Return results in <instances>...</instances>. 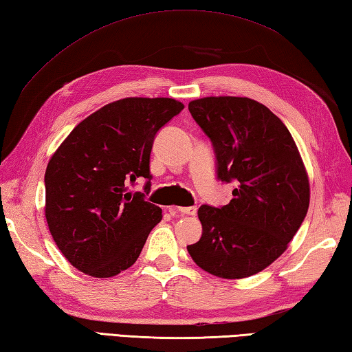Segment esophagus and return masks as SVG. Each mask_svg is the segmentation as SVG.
<instances>
[{"mask_svg": "<svg viewBox=\"0 0 352 352\" xmlns=\"http://www.w3.org/2000/svg\"><path fill=\"white\" fill-rule=\"evenodd\" d=\"M178 214L182 215H195L197 214V206H180V208H174Z\"/></svg>", "mask_w": 352, "mask_h": 352, "instance_id": "obj_1", "label": "esophagus"}]
</instances>
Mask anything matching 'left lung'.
I'll return each instance as SVG.
<instances>
[{
    "label": "left lung",
    "mask_w": 352,
    "mask_h": 352,
    "mask_svg": "<svg viewBox=\"0 0 352 352\" xmlns=\"http://www.w3.org/2000/svg\"><path fill=\"white\" fill-rule=\"evenodd\" d=\"M189 112L214 146L217 178L235 189L225 206H200L203 232L188 252L212 276H254L286 251L308 212L302 157L283 121L255 100L206 97Z\"/></svg>",
    "instance_id": "obj_1"
}]
</instances>
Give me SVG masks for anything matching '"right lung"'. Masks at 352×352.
Segmentation results:
<instances>
[{
    "label": "right lung",
    "mask_w": 352,
    "mask_h": 352,
    "mask_svg": "<svg viewBox=\"0 0 352 352\" xmlns=\"http://www.w3.org/2000/svg\"><path fill=\"white\" fill-rule=\"evenodd\" d=\"M174 98L113 101L76 124L47 164L46 220L63 255L91 277L135 263L162 209L126 186L146 177L155 133L183 111Z\"/></svg>",
    "instance_id": "obj_1"
}]
</instances>
